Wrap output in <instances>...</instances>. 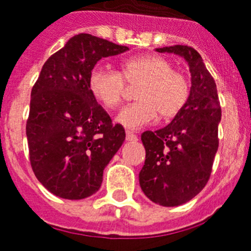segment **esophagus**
<instances>
[{
  "label": "esophagus",
  "mask_w": 251,
  "mask_h": 251,
  "mask_svg": "<svg viewBox=\"0 0 251 251\" xmlns=\"http://www.w3.org/2000/svg\"><path fill=\"white\" fill-rule=\"evenodd\" d=\"M126 140H127L128 142H136L138 138H137V136H136V134H133L132 132L127 130V132H126Z\"/></svg>",
  "instance_id": "obj_1"
}]
</instances>
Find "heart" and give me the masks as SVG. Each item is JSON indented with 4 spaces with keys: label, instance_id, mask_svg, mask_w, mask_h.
<instances>
[{
    "label": "heart",
    "instance_id": "heart-1",
    "mask_svg": "<svg viewBox=\"0 0 251 251\" xmlns=\"http://www.w3.org/2000/svg\"><path fill=\"white\" fill-rule=\"evenodd\" d=\"M142 82L136 97L138 101L124 106L115 122L127 129H140L154 123L158 115L175 117L188 100L190 84L185 75L173 70L172 64L160 56L144 55L124 61L122 73L109 65L97 64L88 76L92 96L106 109L119 106L124 96L126 80Z\"/></svg>",
    "mask_w": 251,
    "mask_h": 251
}]
</instances>
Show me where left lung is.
Returning <instances> with one entry per match:
<instances>
[{
	"mask_svg": "<svg viewBox=\"0 0 251 251\" xmlns=\"http://www.w3.org/2000/svg\"><path fill=\"white\" fill-rule=\"evenodd\" d=\"M156 51L187 61L191 88L187 102L171 123L141 136L146 160L138 178L141 190L151 201L178 206L195 198L210 177L222 110L214 79L196 50L176 45Z\"/></svg>",
	"mask_w": 251,
	"mask_h": 251,
	"instance_id": "8db88e82",
	"label": "left lung"
}]
</instances>
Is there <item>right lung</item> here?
<instances>
[{
  "label": "right lung",
  "instance_id": "right-lung-1",
  "mask_svg": "<svg viewBox=\"0 0 251 251\" xmlns=\"http://www.w3.org/2000/svg\"><path fill=\"white\" fill-rule=\"evenodd\" d=\"M128 47L80 33L50 56L30 93L26 122L30 164L51 194L80 200L99 191L103 169L126 140L97 103L88 76L99 60Z\"/></svg>",
  "mask_w": 251,
  "mask_h": 251
}]
</instances>
